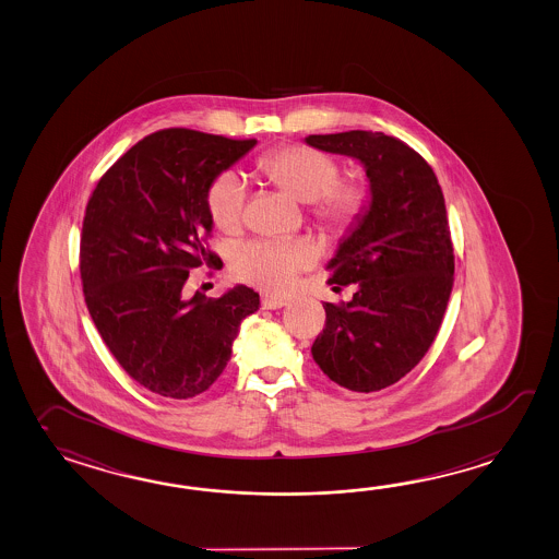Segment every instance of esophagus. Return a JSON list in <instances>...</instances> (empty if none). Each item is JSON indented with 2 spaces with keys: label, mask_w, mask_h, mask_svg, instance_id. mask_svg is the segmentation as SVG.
Listing matches in <instances>:
<instances>
[{
  "label": "esophagus",
  "mask_w": 559,
  "mask_h": 559,
  "mask_svg": "<svg viewBox=\"0 0 559 559\" xmlns=\"http://www.w3.org/2000/svg\"><path fill=\"white\" fill-rule=\"evenodd\" d=\"M261 305L262 309H281V307H286V305H288V298L264 295V297L261 298Z\"/></svg>",
  "instance_id": "1"
}]
</instances>
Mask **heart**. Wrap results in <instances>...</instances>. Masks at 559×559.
I'll list each match as a JSON object with an SVG mask.
<instances>
[{"label": "heart", "mask_w": 559, "mask_h": 559, "mask_svg": "<svg viewBox=\"0 0 559 559\" xmlns=\"http://www.w3.org/2000/svg\"><path fill=\"white\" fill-rule=\"evenodd\" d=\"M257 166L276 187L309 202L314 223L326 233H345L362 214L365 188L357 180H338L341 164L323 150L283 146L264 154ZM206 206L218 230L236 233L247 216V190L240 178L221 174L209 188ZM309 262V249L302 245L250 240L236 250L233 266L242 281L278 293L293 285Z\"/></svg>", "instance_id": "b5f03b06"}]
</instances>
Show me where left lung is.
<instances>
[{"mask_svg":"<svg viewBox=\"0 0 559 559\" xmlns=\"http://www.w3.org/2000/svg\"><path fill=\"white\" fill-rule=\"evenodd\" d=\"M305 142L362 162L371 182L369 209L329 264L335 293L357 290L350 302H324L310 353L336 385L381 391L425 357L443 321L455 273L445 199L433 168L399 138L350 130Z\"/></svg>","mask_w":559,"mask_h":559,"instance_id":"left-lung-1","label":"left lung"}]
</instances>
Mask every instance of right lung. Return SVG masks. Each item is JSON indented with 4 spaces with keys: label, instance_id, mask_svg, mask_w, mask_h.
Instances as JSON below:
<instances>
[{
    "label": "right lung",
    "instance_id": "1",
    "mask_svg": "<svg viewBox=\"0 0 559 559\" xmlns=\"http://www.w3.org/2000/svg\"><path fill=\"white\" fill-rule=\"evenodd\" d=\"M257 144L166 128L120 156L87 200L80 274L90 317L136 383L166 399L204 393L221 377L259 293L187 297L188 274L218 257L206 245L214 178Z\"/></svg>",
    "mask_w": 559,
    "mask_h": 559
}]
</instances>
